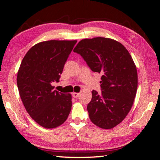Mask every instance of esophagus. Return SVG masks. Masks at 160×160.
<instances>
[{"label":"esophagus","mask_w":160,"mask_h":160,"mask_svg":"<svg viewBox=\"0 0 160 160\" xmlns=\"http://www.w3.org/2000/svg\"><path fill=\"white\" fill-rule=\"evenodd\" d=\"M79 95H80V93H78V92L72 93V97H73L74 98H78V97H79Z\"/></svg>","instance_id":"esophagus-1"}]
</instances>
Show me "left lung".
Instances as JSON below:
<instances>
[{"mask_svg":"<svg viewBox=\"0 0 160 160\" xmlns=\"http://www.w3.org/2000/svg\"><path fill=\"white\" fill-rule=\"evenodd\" d=\"M73 51L102 74V93L92 91L89 117L99 128H114L128 115L136 95L138 72L131 54L120 42L105 37L82 39Z\"/></svg>","mask_w":160,"mask_h":160,"instance_id":"left-lung-1","label":"left lung"}]
</instances>
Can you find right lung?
Returning a JSON list of instances; mask_svg holds the SVG:
<instances>
[{
	"label": "right lung",
	"instance_id": "right-lung-1",
	"mask_svg": "<svg viewBox=\"0 0 160 160\" xmlns=\"http://www.w3.org/2000/svg\"><path fill=\"white\" fill-rule=\"evenodd\" d=\"M77 40H49L37 43L24 56L17 84L24 106L32 118L45 128L63 124L72 107V95L54 90Z\"/></svg>",
	"mask_w": 160,
	"mask_h": 160
}]
</instances>
